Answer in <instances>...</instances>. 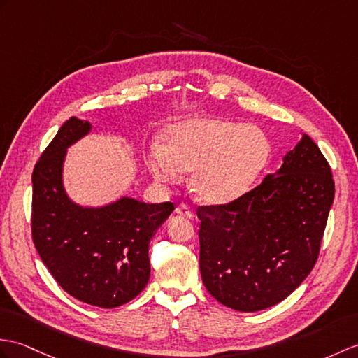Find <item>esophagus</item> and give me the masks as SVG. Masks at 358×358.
<instances>
[{"label":"esophagus","instance_id":"obj_1","mask_svg":"<svg viewBox=\"0 0 358 358\" xmlns=\"http://www.w3.org/2000/svg\"><path fill=\"white\" fill-rule=\"evenodd\" d=\"M176 212L178 213V215H181V217H185V218H187V220H192L194 218V210L190 209V206L189 204H185V203H181V204H178V207L176 209Z\"/></svg>","mask_w":358,"mask_h":358}]
</instances>
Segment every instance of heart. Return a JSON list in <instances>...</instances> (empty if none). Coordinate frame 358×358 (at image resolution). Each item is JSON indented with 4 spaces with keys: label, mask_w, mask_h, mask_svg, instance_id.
<instances>
[{
    "label": "heart",
    "mask_w": 358,
    "mask_h": 358,
    "mask_svg": "<svg viewBox=\"0 0 358 358\" xmlns=\"http://www.w3.org/2000/svg\"><path fill=\"white\" fill-rule=\"evenodd\" d=\"M268 140L253 124L196 117L168 128L164 145L152 143L148 166L163 182L192 172L190 189L207 204H226L244 195L267 162Z\"/></svg>",
    "instance_id": "heart-1"
}]
</instances>
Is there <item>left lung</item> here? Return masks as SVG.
<instances>
[{
    "label": "left lung",
    "instance_id": "1",
    "mask_svg": "<svg viewBox=\"0 0 358 358\" xmlns=\"http://www.w3.org/2000/svg\"><path fill=\"white\" fill-rule=\"evenodd\" d=\"M334 199L319 146L303 134L278 173L227 204L198 206L199 271L217 301L253 313L284 301L311 273Z\"/></svg>",
    "mask_w": 358,
    "mask_h": 358
}]
</instances>
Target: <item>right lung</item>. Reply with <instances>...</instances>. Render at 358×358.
<instances>
[{
  "mask_svg": "<svg viewBox=\"0 0 358 358\" xmlns=\"http://www.w3.org/2000/svg\"><path fill=\"white\" fill-rule=\"evenodd\" d=\"M87 120H66L33 169L31 239L64 292L101 308H115L141 293L149 280L148 248L172 203L120 198L105 207H80L62 186L66 148L88 134Z\"/></svg>",
  "mask_w": 358,
  "mask_h": 358,
  "instance_id": "add662e5",
  "label": "right lung"
}]
</instances>
